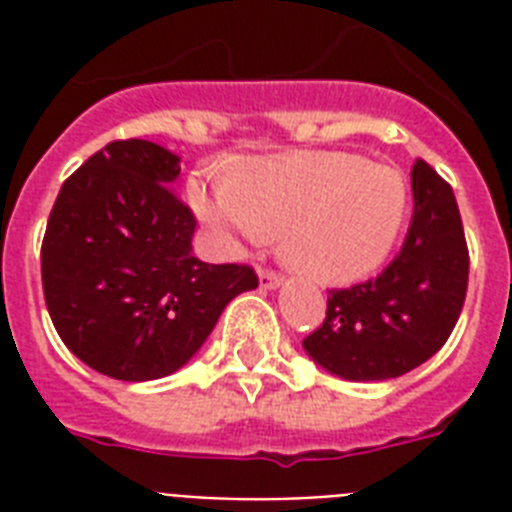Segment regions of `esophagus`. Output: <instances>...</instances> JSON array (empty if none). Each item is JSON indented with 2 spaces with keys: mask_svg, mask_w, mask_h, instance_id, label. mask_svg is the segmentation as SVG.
<instances>
[{
  "mask_svg": "<svg viewBox=\"0 0 512 512\" xmlns=\"http://www.w3.org/2000/svg\"><path fill=\"white\" fill-rule=\"evenodd\" d=\"M281 281H284V276H281L279 271H271V268H263V271H260V287L276 289Z\"/></svg>",
  "mask_w": 512,
  "mask_h": 512,
  "instance_id": "obj_1",
  "label": "esophagus"
}]
</instances>
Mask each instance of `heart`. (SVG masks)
Returning <instances> with one entry per match:
<instances>
[{"label": "heart", "mask_w": 512, "mask_h": 512, "mask_svg": "<svg viewBox=\"0 0 512 512\" xmlns=\"http://www.w3.org/2000/svg\"><path fill=\"white\" fill-rule=\"evenodd\" d=\"M212 228L281 239L297 271L350 284L382 265L409 212V185L388 164L348 151H295L233 164L225 185H191Z\"/></svg>", "instance_id": "1"}]
</instances>
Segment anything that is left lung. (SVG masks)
Wrapping results in <instances>:
<instances>
[{"label":"left lung","instance_id":"1","mask_svg":"<svg viewBox=\"0 0 512 512\" xmlns=\"http://www.w3.org/2000/svg\"><path fill=\"white\" fill-rule=\"evenodd\" d=\"M414 212L388 268L332 289L327 316L303 340L308 356L345 380H390L444 348L468 292V241L452 185L428 162L412 164Z\"/></svg>","mask_w":512,"mask_h":512}]
</instances>
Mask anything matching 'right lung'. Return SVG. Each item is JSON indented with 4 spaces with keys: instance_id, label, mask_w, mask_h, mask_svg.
I'll return each mask as SVG.
<instances>
[{
    "instance_id": "add662e5",
    "label": "right lung",
    "mask_w": 512,
    "mask_h": 512,
    "mask_svg": "<svg viewBox=\"0 0 512 512\" xmlns=\"http://www.w3.org/2000/svg\"><path fill=\"white\" fill-rule=\"evenodd\" d=\"M180 159L114 140L68 177L42 241V287L60 340L95 372L159 380L201 348L255 268L191 252L196 217L170 185Z\"/></svg>"
}]
</instances>
